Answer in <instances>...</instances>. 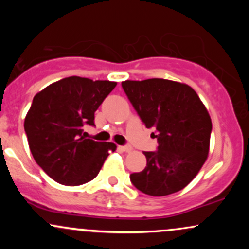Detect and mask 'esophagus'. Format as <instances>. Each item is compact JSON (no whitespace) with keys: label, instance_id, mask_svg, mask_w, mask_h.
Returning <instances> with one entry per match:
<instances>
[{"label":"esophagus","instance_id":"1","mask_svg":"<svg viewBox=\"0 0 249 249\" xmlns=\"http://www.w3.org/2000/svg\"><path fill=\"white\" fill-rule=\"evenodd\" d=\"M119 150L124 151V152H130L131 150H132V147L130 146V145H123V146H118Z\"/></svg>","mask_w":249,"mask_h":249}]
</instances>
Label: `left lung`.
Masks as SVG:
<instances>
[{"label": "left lung", "mask_w": 249, "mask_h": 249, "mask_svg": "<svg viewBox=\"0 0 249 249\" xmlns=\"http://www.w3.org/2000/svg\"><path fill=\"white\" fill-rule=\"evenodd\" d=\"M122 87L158 142L157 151L144 152L146 167L130 174L131 182L153 196L182 190L206 161L212 132L206 107L192 88L168 79L125 81Z\"/></svg>", "instance_id": "1"}]
</instances>
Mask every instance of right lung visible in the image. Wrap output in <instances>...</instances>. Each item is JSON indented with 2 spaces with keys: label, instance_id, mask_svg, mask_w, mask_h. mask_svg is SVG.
Segmentation results:
<instances>
[{
  "label": "right lung",
  "instance_id": "obj_1",
  "mask_svg": "<svg viewBox=\"0 0 249 249\" xmlns=\"http://www.w3.org/2000/svg\"><path fill=\"white\" fill-rule=\"evenodd\" d=\"M117 83L71 76L53 83L34 97L24 131L34 159L55 181L78 186L95 179L113 142L85 138L95 126V112Z\"/></svg>",
  "mask_w": 249,
  "mask_h": 249
}]
</instances>
